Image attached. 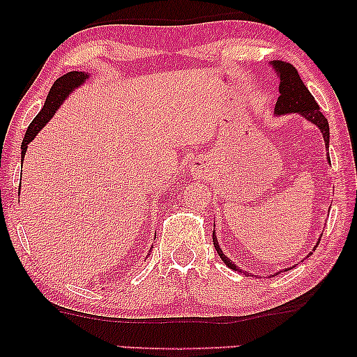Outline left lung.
Returning <instances> with one entry per match:
<instances>
[{
    "label": "left lung",
    "mask_w": 357,
    "mask_h": 357,
    "mask_svg": "<svg viewBox=\"0 0 357 357\" xmlns=\"http://www.w3.org/2000/svg\"><path fill=\"white\" fill-rule=\"evenodd\" d=\"M275 66V70L278 75H280V97L276 100V107L275 112L276 115H284V114H301L304 115L307 120L312 121L319 126L321 133H324V139H325V146L328 148V141H330V128H328V120L325 119L324 114L320 112V107L317 104V100L314 99V96L310 94V91L307 89L304 82H302L299 73L291 63L287 61H281V60H275L271 63ZM330 160V158H328ZM320 242V241H319ZM213 243L214 248H216L218 255L221 257V260L226 263V265L231 268V270H237L236 265H232V261L224 255L221 248H219L216 234L213 231ZM319 245V243H317ZM315 245V248H317ZM291 270V268H286L284 271Z\"/></svg>",
    "instance_id": "obj_1"
}]
</instances>
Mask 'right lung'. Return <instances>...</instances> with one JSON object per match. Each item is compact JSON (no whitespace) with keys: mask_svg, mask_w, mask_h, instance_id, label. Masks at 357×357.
<instances>
[{"mask_svg":"<svg viewBox=\"0 0 357 357\" xmlns=\"http://www.w3.org/2000/svg\"><path fill=\"white\" fill-rule=\"evenodd\" d=\"M86 77H87V75H84V73H81V71H70V73H66V75H63L61 77H58V79L53 82L52 89L47 96L45 105H43V109L38 112L36 119L32 120V123L29 125L26 135H24V139L21 144V149H22L21 151V155H22L21 162L24 160V154H26V151H27V144L31 143L33 138H36L38 131L43 128V125H45L47 121L52 119L53 114H55L61 102L65 100L68 96H70V92L75 89V87L82 84V82L86 81Z\"/></svg>","mask_w":357,"mask_h":357,"instance_id":"right-lung-1","label":"right lung"}]
</instances>
